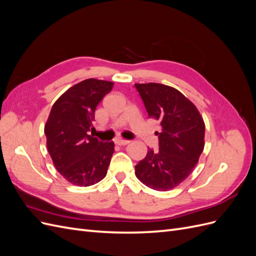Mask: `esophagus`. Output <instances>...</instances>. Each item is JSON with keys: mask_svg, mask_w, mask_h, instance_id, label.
<instances>
[{"mask_svg": "<svg viewBox=\"0 0 256 256\" xmlns=\"http://www.w3.org/2000/svg\"><path fill=\"white\" fill-rule=\"evenodd\" d=\"M115 143L118 144V145H120V146H122V145H127V144H129V143H130V141H128V140H124V138H118V140L115 141Z\"/></svg>", "mask_w": 256, "mask_h": 256, "instance_id": "1", "label": "esophagus"}]
</instances>
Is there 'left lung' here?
<instances>
[{
    "label": "left lung",
    "instance_id": "8db88e82",
    "mask_svg": "<svg viewBox=\"0 0 256 256\" xmlns=\"http://www.w3.org/2000/svg\"><path fill=\"white\" fill-rule=\"evenodd\" d=\"M150 118L161 125L159 150L148 148L136 166V176L157 191L171 190L187 178L205 145V122L196 106L180 90L160 83L134 84Z\"/></svg>",
    "mask_w": 256,
    "mask_h": 256
}]
</instances>
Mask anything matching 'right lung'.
Instances as JSON below:
<instances>
[{
    "instance_id": "obj_1",
    "label": "right lung",
    "mask_w": 256,
    "mask_h": 256,
    "mask_svg": "<svg viewBox=\"0 0 256 256\" xmlns=\"http://www.w3.org/2000/svg\"><path fill=\"white\" fill-rule=\"evenodd\" d=\"M113 82L86 79L60 96L44 125L47 148L53 164L67 182L88 187L106 175L114 143L100 142L92 129L96 106L113 88Z\"/></svg>"
}]
</instances>
